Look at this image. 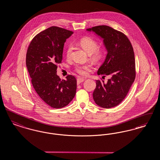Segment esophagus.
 Returning a JSON list of instances; mask_svg holds the SVG:
<instances>
[{"label": "esophagus", "instance_id": "1", "mask_svg": "<svg viewBox=\"0 0 160 160\" xmlns=\"http://www.w3.org/2000/svg\"><path fill=\"white\" fill-rule=\"evenodd\" d=\"M84 81H85V79H83V78H78L77 79V84L79 85V84L82 83V82H84Z\"/></svg>", "mask_w": 160, "mask_h": 160}]
</instances>
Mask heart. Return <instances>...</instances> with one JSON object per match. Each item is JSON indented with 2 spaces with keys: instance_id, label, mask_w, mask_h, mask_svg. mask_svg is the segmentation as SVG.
<instances>
[{
  "instance_id": "1",
  "label": "heart",
  "mask_w": 160,
  "mask_h": 160,
  "mask_svg": "<svg viewBox=\"0 0 160 160\" xmlns=\"http://www.w3.org/2000/svg\"><path fill=\"white\" fill-rule=\"evenodd\" d=\"M79 45L86 51L89 55L90 59L94 63H99L103 59L105 51V49L102 46H98V42L91 37H85L81 38L78 42ZM73 51V46L72 45L68 46L66 56L68 59H70L72 57ZM92 66L90 64L85 65H77L75 68V70L78 74L81 76H86L88 72L90 71Z\"/></svg>"
}]
</instances>
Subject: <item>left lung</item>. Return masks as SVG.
<instances>
[{
	"label": "left lung",
	"mask_w": 160,
	"mask_h": 160,
	"mask_svg": "<svg viewBox=\"0 0 160 160\" xmlns=\"http://www.w3.org/2000/svg\"><path fill=\"white\" fill-rule=\"evenodd\" d=\"M103 38L108 53L98 74L111 76L107 83L96 80L92 93L95 103L104 108L116 107L125 98L134 82L136 71L132 46L125 34L106 25L94 26L87 29Z\"/></svg>",
	"instance_id": "obj_1"
}]
</instances>
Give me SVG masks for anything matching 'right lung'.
Segmentation results:
<instances>
[{"label": "right lung", "instance_id": "add662e5", "mask_svg": "<svg viewBox=\"0 0 160 160\" xmlns=\"http://www.w3.org/2000/svg\"><path fill=\"white\" fill-rule=\"evenodd\" d=\"M73 33L51 26L34 37L26 53V67L33 87L42 101L53 108L67 106L76 94L75 76L69 75L64 80L57 75L64 42Z\"/></svg>", "mask_w": 160, "mask_h": 160}]
</instances>
